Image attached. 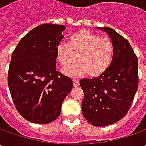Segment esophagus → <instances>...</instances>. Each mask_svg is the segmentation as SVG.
I'll use <instances>...</instances> for the list:
<instances>
[{
    "mask_svg": "<svg viewBox=\"0 0 146 146\" xmlns=\"http://www.w3.org/2000/svg\"><path fill=\"white\" fill-rule=\"evenodd\" d=\"M80 84V82L78 80H73V86L74 87H78Z\"/></svg>",
    "mask_w": 146,
    "mask_h": 146,
    "instance_id": "esophagus-1",
    "label": "esophagus"
}]
</instances>
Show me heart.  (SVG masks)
Segmentation results:
<instances>
[{
	"instance_id": "1",
	"label": "heart",
	"mask_w": 146,
	"mask_h": 146,
	"mask_svg": "<svg viewBox=\"0 0 146 146\" xmlns=\"http://www.w3.org/2000/svg\"><path fill=\"white\" fill-rule=\"evenodd\" d=\"M58 62L63 66H69L76 59V64L62 70L70 77H80L88 73L90 77H98L106 72L114 58V45L106 37H99L87 30L73 33L68 43H61L56 48Z\"/></svg>"
}]
</instances>
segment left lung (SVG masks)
Returning <instances> with one entry per match:
<instances>
[{"label": "left lung", "instance_id": "left-lung-1", "mask_svg": "<svg viewBox=\"0 0 146 146\" xmlns=\"http://www.w3.org/2000/svg\"><path fill=\"white\" fill-rule=\"evenodd\" d=\"M106 31L114 45V58L106 72L93 79H82L84 93L82 112L92 125L108 126L124 117L138 87L137 58L124 37L110 27Z\"/></svg>", "mask_w": 146, "mask_h": 146}]
</instances>
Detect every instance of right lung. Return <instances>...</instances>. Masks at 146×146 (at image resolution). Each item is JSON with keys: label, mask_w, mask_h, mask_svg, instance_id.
Listing matches in <instances>:
<instances>
[{"label": "right lung", "mask_w": 146, "mask_h": 146, "mask_svg": "<svg viewBox=\"0 0 146 146\" xmlns=\"http://www.w3.org/2000/svg\"><path fill=\"white\" fill-rule=\"evenodd\" d=\"M64 30L58 24L37 26L12 53L8 72L10 95L19 113L31 123L55 120L73 87L70 78L56 70V48Z\"/></svg>", "instance_id": "right-lung-1"}]
</instances>
